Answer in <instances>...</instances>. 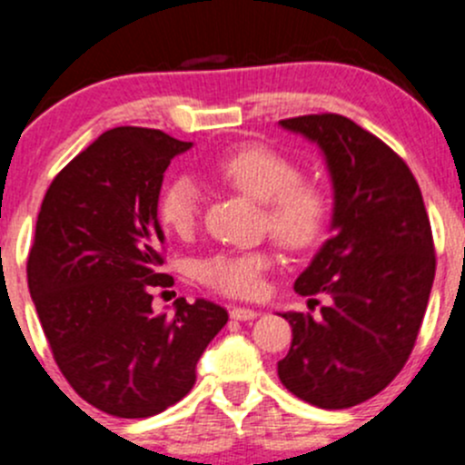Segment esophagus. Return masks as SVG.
I'll list each match as a JSON object with an SVG mask.
<instances>
[{
  "label": "esophagus",
  "instance_id": "obj_1",
  "mask_svg": "<svg viewBox=\"0 0 465 465\" xmlns=\"http://www.w3.org/2000/svg\"><path fill=\"white\" fill-rule=\"evenodd\" d=\"M229 315H232V320H236V322H250V320H256V317H259V311H254V308L233 306L232 311H229Z\"/></svg>",
  "mask_w": 465,
  "mask_h": 465
}]
</instances>
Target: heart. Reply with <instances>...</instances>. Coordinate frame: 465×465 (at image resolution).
I'll return each instance as SVG.
<instances>
[{
  "instance_id": "b5f03b06",
  "label": "heart",
  "mask_w": 465,
  "mask_h": 465,
  "mask_svg": "<svg viewBox=\"0 0 465 465\" xmlns=\"http://www.w3.org/2000/svg\"><path fill=\"white\" fill-rule=\"evenodd\" d=\"M213 173L250 198L265 203L270 232L290 250L311 247L322 236L328 218L326 193L312 182L299 180V166L285 154L261 143H245L215 159ZM159 220L168 232L186 236L200 213L195 177L175 175L159 195ZM270 265L265 252H223L200 262V279L232 297H254L262 272Z\"/></svg>"
}]
</instances>
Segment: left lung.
Masks as SVG:
<instances>
[{
    "label": "left lung",
    "instance_id": "1",
    "mask_svg": "<svg viewBox=\"0 0 465 465\" xmlns=\"http://www.w3.org/2000/svg\"><path fill=\"white\" fill-rule=\"evenodd\" d=\"M320 148L332 186L331 238L294 281L328 299L322 315L288 311V391L323 410L360 405L401 373L414 349L436 259L423 195L407 163L340 114L279 121Z\"/></svg>",
    "mask_w": 465,
    "mask_h": 465
}]
</instances>
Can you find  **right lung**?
<instances>
[{
	"label": "right lung",
	"instance_id": "add662e5",
	"mask_svg": "<svg viewBox=\"0 0 465 465\" xmlns=\"http://www.w3.org/2000/svg\"><path fill=\"white\" fill-rule=\"evenodd\" d=\"M191 145L162 130H107L58 173L37 215L26 272L55 362L83 401L119 419L182 401L229 320L209 299L153 311V290L173 281L159 272L163 173Z\"/></svg>",
	"mask_w": 465,
	"mask_h": 465
}]
</instances>
